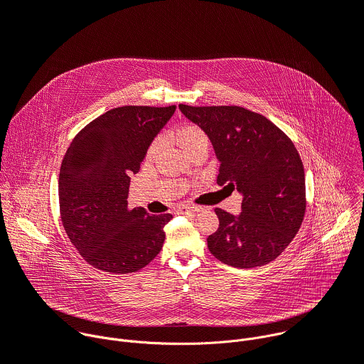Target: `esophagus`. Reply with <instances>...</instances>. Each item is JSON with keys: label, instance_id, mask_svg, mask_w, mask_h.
Wrapping results in <instances>:
<instances>
[{"label": "esophagus", "instance_id": "1", "mask_svg": "<svg viewBox=\"0 0 364 364\" xmlns=\"http://www.w3.org/2000/svg\"><path fill=\"white\" fill-rule=\"evenodd\" d=\"M201 207L198 205H183L180 207V212L181 213H196V212H200Z\"/></svg>", "mask_w": 364, "mask_h": 364}]
</instances>
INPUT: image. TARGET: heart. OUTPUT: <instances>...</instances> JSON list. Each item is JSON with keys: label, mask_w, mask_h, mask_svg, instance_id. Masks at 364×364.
Here are the masks:
<instances>
[{"label": "heart", "mask_w": 364, "mask_h": 364, "mask_svg": "<svg viewBox=\"0 0 364 364\" xmlns=\"http://www.w3.org/2000/svg\"><path fill=\"white\" fill-rule=\"evenodd\" d=\"M178 141L181 144V146L187 151L193 146H197L200 144H207L209 142V139H207V135L196 125H186L183 128H180L178 131ZM160 145V139L155 141L151 148H149V154H154L155 151H157Z\"/></svg>", "instance_id": "1"}]
</instances>
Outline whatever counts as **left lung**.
Returning <instances> with one entry per match:
<instances>
[{"instance_id":"8db88e82","label":"left lung","mask_w":364,"mask_h":364,"mask_svg":"<svg viewBox=\"0 0 364 364\" xmlns=\"http://www.w3.org/2000/svg\"><path fill=\"white\" fill-rule=\"evenodd\" d=\"M209 136L220 163L218 184L237 190L242 213L216 209L207 246L235 268L262 267L291 243L305 213V174L292 141L269 119L240 107L178 105Z\"/></svg>"}]
</instances>
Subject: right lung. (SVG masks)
I'll return each instance as SVG.
<instances>
[{"label":"right lung","mask_w":364,"mask_h":364,"mask_svg":"<svg viewBox=\"0 0 364 364\" xmlns=\"http://www.w3.org/2000/svg\"><path fill=\"white\" fill-rule=\"evenodd\" d=\"M174 112L176 107L115 108L86 125L68 148L59 174L62 223L93 268L136 272L160 253L173 216L129 209L127 198L131 176Z\"/></svg>","instance_id":"obj_1"}]
</instances>
